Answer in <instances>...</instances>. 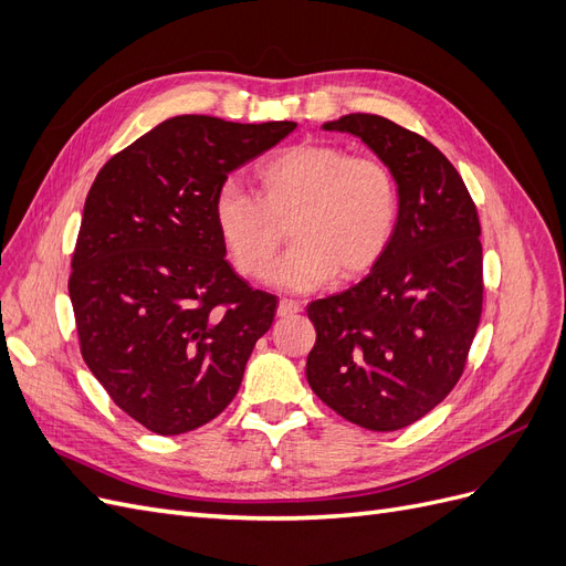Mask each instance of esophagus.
Instances as JSON below:
<instances>
[{
    "instance_id": "1",
    "label": "esophagus",
    "mask_w": 566,
    "mask_h": 566,
    "mask_svg": "<svg viewBox=\"0 0 566 566\" xmlns=\"http://www.w3.org/2000/svg\"><path fill=\"white\" fill-rule=\"evenodd\" d=\"M300 312H302V302H295V300H281L279 310H276L279 316H293Z\"/></svg>"
}]
</instances>
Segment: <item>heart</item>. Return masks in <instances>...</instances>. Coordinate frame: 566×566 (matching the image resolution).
<instances>
[{
  "instance_id": "1",
  "label": "heart",
  "mask_w": 566,
  "mask_h": 566,
  "mask_svg": "<svg viewBox=\"0 0 566 566\" xmlns=\"http://www.w3.org/2000/svg\"><path fill=\"white\" fill-rule=\"evenodd\" d=\"M260 198L227 181L212 202L214 227L235 269L260 279L276 260L290 219L293 248L269 281L285 293H310L364 276L387 252L399 221V186L370 156L335 144L304 142L256 167Z\"/></svg>"
}]
</instances>
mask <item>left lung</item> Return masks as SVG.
Listing matches in <instances>:
<instances>
[{
    "instance_id": "1",
    "label": "left lung",
    "mask_w": 566,
    "mask_h": 566,
    "mask_svg": "<svg viewBox=\"0 0 566 566\" xmlns=\"http://www.w3.org/2000/svg\"><path fill=\"white\" fill-rule=\"evenodd\" d=\"M323 129L358 136L391 169L399 221L361 283L306 306V380L337 416L394 432L447 399L465 368L482 316V229L455 167L420 134L368 113Z\"/></svg>"
}]
</instances>
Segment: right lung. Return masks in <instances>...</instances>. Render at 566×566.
<instances>
[{
	"label": "right lung",
	"mask_w": 566,
	"mask_h": 566,
	"mask_svg": "<svg viewBox=\"0 0 566 566\" xmlns=\"http://www.w3.org/2000/svg\"><path fill=\"white\" fill-rule=\"evenodd\" d=\"M297 123L241 125L179 115L113 156L84 200L67 281L84 364L146 430L210 422L241 387L276 316L224 260L219 186Z\"/></svg>",
	"instance_id": "obj_1"
}]
</instances>
